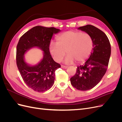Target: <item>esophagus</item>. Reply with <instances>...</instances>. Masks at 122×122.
Returning a JSON list of instances; mask_svg holds the SVG:
<instances>
[{
	"instance_id": "obj_1",
	"label": "esophagus",
	"mask_w": 122,
	"mask_h": 122,
	"mask_svg": "<svg viewBox=\"0 0 122 122\" xmlns=\"http://www.w3.org/2000/svg\"><path fill=\"white\" fill-rule=\"evenodd\" d=\"M61 68H62V69H67V68H68V67H67V66H65L61 65Z\"/></svg>"
}]
</instances>
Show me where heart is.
Returning <instances> with one entry per match:
<instances>
[{
    "label": "heart",
    "instance_id": "heart-1",
    "mask_svg": "<svg viewBox=\"0 0 122 122\" xmlns=\"http://www.w3.org/2000/svg\"><path fill=\"white\" fill-rule=\"evenodd\" d=\"M56 41L57 43L51 42L49 45L50 52L56 62H60L67 52L66 64H72L74 61L81 63L89 57L93 48L90 35L79 31L65 32L58 36Z\"/></svg>",
    "mask_w": 122,
    "mask_h": 122
}]
</instances>
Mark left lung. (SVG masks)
<instances>
[{
	"label": "left lung",
	"instance_id": "8db88e82",
	"mask_svg": "<svg viewBox=\"0 0 122 122\" xmlns=\"http://www.w3.org/2000/svg\"><path fill=\"white\" fill-rule=\"evenodd\" d=\"M87 33L93 41V48L89 58L78 66L75 74L70 78L72 86L80 91H87L95 87L105 75L111 54V46L107 36L100 29L92 25L78 28Z\"/></svg>",
	"mask_w": 122,
	"mask_h": 122
}]
</instances>
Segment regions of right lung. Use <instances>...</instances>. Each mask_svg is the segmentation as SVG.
<instances>
[{
  "label": "right lung",
  "mask_w": 122,
  "mask_h": 122,
  "mask_svg": "<svg viewBox=\"0 0 122 122\" xmlns=\"http://www.w3.org/2000/svg\"><path fill=\"white\" fill-rule=\"evenodd\" d=\"M61 31L54 27L36 26L21 36L17 46L16 63L20 75L26 84L35 91L43 92L53 86L55 71L61 67L50 54L49 45L54 34ZM38 47L44 51L43 58L36 65H28L24 55L29 49Z\"/></svg>",
  "instance_id": "add662e5"
}]
</instances>
